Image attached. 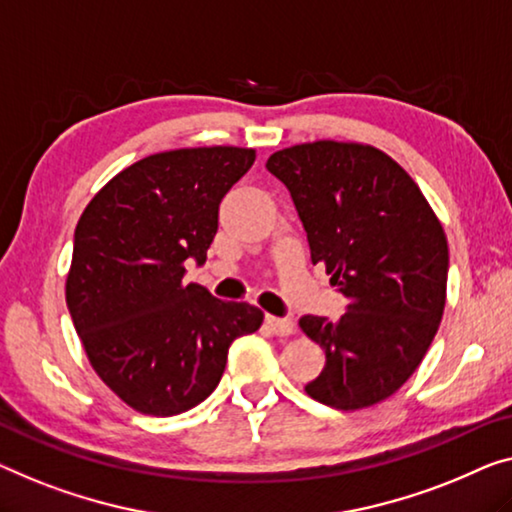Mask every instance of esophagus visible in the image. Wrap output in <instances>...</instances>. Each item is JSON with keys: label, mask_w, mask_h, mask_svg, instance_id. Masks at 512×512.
I'll use <instances>...</instances> for the list:
<instances>
[{"label": "esophagus", "mask_w": 512, "mask_h": 512, "mask_svg": "<svg viewBox=\"0 0 512 512\" xmlns=\"http://www.w3.org/2000/svg\"><path fill=\"white\" fill-rule=\"evenodd\" d=\"M266 326H269V329L276 335H280V338L294 335V331H296V324L292 322V319H280V317H273V315H266Z\"/></svg>", "instance_id": "esophagus-1"}]
</instances>
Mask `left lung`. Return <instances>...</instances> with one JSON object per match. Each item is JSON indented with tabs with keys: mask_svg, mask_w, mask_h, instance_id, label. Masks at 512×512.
Instances as JSON below:
<instances>
[{
	"mask_svg": "<svg viewBox=\"0 0 512 512\" xmlns=\"http://www.w3.org/2000/svg\"><path fill=\"white\" fill-rule=\"evenodd\" d=\"M285 183L347 312L305 315L301 331L324 349L305 386L326 407L356 411L391 398L421 365L446 308L448 241L421 188L384 151L317 140L266 160Z\"/></svg>",
	"mask_w": 512,
	"mask_h": 512,
	"instance_id": "8db88e82",
	"label": "left lung"
}]
</instances>
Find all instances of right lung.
<instances>
[{
  "label": "right lung",
  "mask_w": 512,
  "mask_h": 512,
  "mask_svg": "<svg viewBox=\"0 0 512 512\" xmlns=\"http://www.w3.org/2000/svg\"><path fill=\"white\" fill-rule=\"evenodd\" d=\"M255 149L160 151L105 183L75 227L66 305L91 368L128 407L177 416L207 400L230 345L264 312L183 282L218 232V207Z\"/></svg>",
  "instance_id": "1"
}]
</instances>
